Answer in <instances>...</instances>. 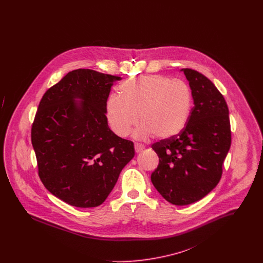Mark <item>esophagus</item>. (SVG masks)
I'll return each instance as SVG.
<instances>
[{
    "label": "esophagus",
    "mask_w": 263,
    "mask_h": 263,
    "mask_svg": "<svg viewBox=\"0 0 263 263\" xmlns=\"http://www.w3.org/2000/svg\"><path fill=\"white\" fill-rule=\"evenodd\" d=\"M135 151L139 153V152H141V151L144 150L145 149V147L142 145V144H138V143H135Z\"/></svg>",
    "instance_id": "1"
}]
</instances>
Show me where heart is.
Instances as JSON below:
<instances>
[{"mask_svg": "<svg viewBox=\"0 0 263 263\" xmlns=\"http://www.w3.org/2000/svg\"><path fill=\"white\" fill-rule=\"evenodd\" d=\"M120 96H111L106 104V117L114 133L126 137L132 127L138 140L171 139L187 124L192 95L187 85L164 76L130 78L119 87Z\"/></svg>", "mask_w": 263, "mask_h": 263, "instance_id": "b5f03b06", "label": "heart"}]
</instances>
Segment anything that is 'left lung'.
<instances>
[{
  "label": "left lung",
  "instance_id": "1",
  "mask_svg": "<svg viewBox=\"0 0 263 263\" xmlns=\"http://www.w3.org/2000/svg\"><path fill=\"white\" fill-rule=\"evenodd\" d=\"M194 106L177 136L152 145L159 165L152 183L170 203L183 206L200 200L219 183L231 147L229 108L212 82L192 69H181Z\"/></svg>",
  "mask_w": 263,
  "mask_h": 263
}]
</instances>
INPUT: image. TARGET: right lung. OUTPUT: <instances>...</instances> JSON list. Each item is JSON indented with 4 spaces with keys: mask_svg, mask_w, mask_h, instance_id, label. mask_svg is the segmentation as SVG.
I'll use <instances>...</instances> for the list:
<instances>
[{
    "mask_svg": "<svg viewBox=\"0 0 263 263\" xmlns=\"http://www.w3.org/2000/svg\"><path fill=\"white\" fill-rule=\"evenodd\" d=\"M119 80L78 69L39 102L31 127L38 175L49 192L72 206L102 204L135 155L133 142L114 134L105 114L110 88Z\"/></svg>",
    "mask_w": 263,
    "mask_h": 263,
    "instance_id": "add662e5",
    "label": "right lung"
}]
</instances>
